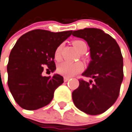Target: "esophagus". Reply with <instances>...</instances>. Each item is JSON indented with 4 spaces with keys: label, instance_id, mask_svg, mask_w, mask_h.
Masks as SVG:
<instances>
[{
    "label": "esophagus",
    "instance_id": "esophagus-1",
    "mask_svg": "<svg viewBox=\"0 0 132 132\" xmlns=\"http://www.w3.org/2000/svg\"><path fill=\"white\" fill-rule=\"evenodd\" d=\"M69 79H70L69 77H66V76H64V82H67Z\"/></svg>",
    "mask_w": 132,
    "mask_h": 132
}]
</instances>
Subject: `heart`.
Listing matches in <instances>:
<instances>
[{"label": "heart", "mask_w": 132, "mask_h": 132, "mask_svg": "<svg viewBox=\"0 0 132 132\" xmlns=\"http://www.w3.org/2000/svg\"><path fill=\"white\" fill-rule=\"evenodd\" d=\"M73 45L80 53L83 54L87 50V45L85 42L82 40H75L73 42ZM62 45L60 44L56 47L54 52V58L57 61L60 60L61 58V51H62ZM83 70L82 64L80 62H62L58 64L57 68V72L63 76L67 77H71L75 76L76 74L80 72Z\"/></svg>", "instance_id": "b5f03b06"}]
</instances>
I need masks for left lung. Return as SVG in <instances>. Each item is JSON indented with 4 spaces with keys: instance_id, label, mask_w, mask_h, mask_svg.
<instances>
[{
    "instance_id": "left-lung-1",
    "label": "left lung",
    "mask_w": 132,
    "mask_h": 132,
    "mask_svg": "<svg viewBox=\"0 0 132 132\" xmlns=\"http://www.w3.org/2000/svg\"><path fill=\"white\" fill-rule=\"evenodd\" d=\"M72 35L85 39L90 47L91 61L82 76L94 80H79L72 92L78 109L89 115L103 113L115 103L123 78V57L119 45L101 29L85 28L74 31Z\"/></svg>"
}]
</instances>
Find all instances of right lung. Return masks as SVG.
Segmentation results:
<instances>
[{
	"instance_id": "1",
	"label": "right lung",
	"mask_w": 132,
	"mask_h": 132,
	"mask_svg": "<svg viewBox=\"0 0 132 132\" xmlns=\"http://www.w3.org/2000/svg\"><path fill=\"white\" fill-rule=\"evenodd\" d=\"M72 33L35 29L22 35L16 42L7 65L8 86L23 109L36 110L48 105L55 90L64 82L60 75L43 76L42 72L44 66L52 72L56 70L55 50Z\"/></svg>"
}]
</instances>
